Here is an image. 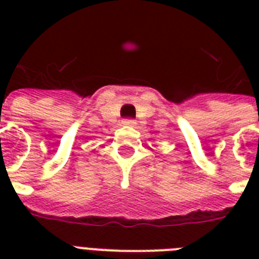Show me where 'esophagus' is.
<instances>
[{"label": "esophagus", "mask_w": 259, "mask_h": 259, "mask_svg": "<svg viewBox=\"0 0 259 259\" xmlns=\"http://www.w3.org/2000/svg\"><path fill=\"white\" fill-rule=\"evenodd\" d=\"M123 125L134 127V126H136V121H134V119H125V121H123Z\"/></svg>", "instance_id": "34e87169"}]
</instances>
